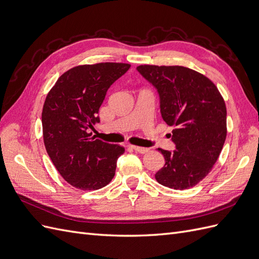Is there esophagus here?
Listing matches in <instances>:
<instances>
[{
  "instance_id": "obj_1",
  "label": "esophagus",
  "mask_w": 259,
  "mask_h": 259,
  "mask_svg": "<svg viewBox=\"0 0 259 259\" xmlns=\"http://www.w3.org/2000/svg\"><path fill=\"white\" fill-rule=\"evenodd\" d=\"M131 148L133 149V150H135L136 152H139V153H147L149 151L148 148H143V147H138V146H131Z\"/></svg>"
}]
</instances>
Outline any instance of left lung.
<instances>
[{"label": "left lung", "mask_w": 259, "mask_h": 259, "mask_svg": "<svg viewBox=\"0 0 259 259\" xmlns=\"http://www.w3.org/2000/svg\"><path fill=\"white\" fill-rule=\"evenodd\" d=\"M158 91L163 120L174 126L176 150H158L165 159L155 174L159 184L185 190L199 184L213 167L227 136V110L208 77L182 66L137 67Z\"/></svg>", "instance_id": "1"}]
</instances>
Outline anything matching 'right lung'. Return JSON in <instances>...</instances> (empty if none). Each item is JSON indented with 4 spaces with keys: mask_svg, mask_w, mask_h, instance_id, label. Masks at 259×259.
Segmentation results:
<instances>
[{
    "mask_svg": "<svg viewBox=\"0 0 259 259\" xmlns=\"http://www.w3.org/2000/svg\"><path fill=\"white\" fill-rule=\"evenodd\" d=\"M121 62L76 66L60 75L46 96L42 111L44 145L67 183L97 190L111 182L116 160L125 149L92 137L89 128L108 89L130 69Z\"/></svg>",
    "mask_w": 259,
    "mask_h": 259,
    "instance_id": "add662e5",
    "label": "right lung"
}]
</instances>
